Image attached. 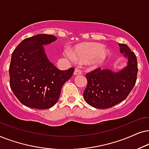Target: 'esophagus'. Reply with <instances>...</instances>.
Instances as JSON below:
<instances>
[{
	"label": "esophagus",
	"instance_id": "obj_1",
	"mask_svg": "<svg viewBox=\"0 0 149 149\" xmlns=\"http://www.w3.org/2000/svg\"><path fill=\"white\" fill-rule=\"evenodd\" d=\"M74 75H80V74H82V71L81 70H80V69H79L78 68H76V69H75V71H74Z\"/></svg>",
	"mask_w": 149,
	"mask_h": 149
}]
</instances>
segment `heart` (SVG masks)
Returning a JSON list of instances; mask_svg holds the SVG:
<instances>
[{"label": "heart", "instance_id": "b5f03b06", "mask_svg": "<svg viewBox=\"0 0 149 149\" xmlns=\"http://www.w3.org/2000/svg\"><path fill=\"white\" fill-rule=\"evenodd\" d=\"M109 54V52L102 45L98 43H84L77 45L73 52L67 51L66 55L71 61L77 58L81 61H87L89 66L95 68L104 62Z\"/></svg>", "mask_w": 149, "mask_h": 149}]
</instances>
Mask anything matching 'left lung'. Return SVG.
Returning <instances> with one entry per match:
<instances>
[{"mask_svg":"<svg viewBox=\"0 0 149 149\" xmlns=\"http://www.w3.org/2000/svg\"><path fill=\"white\" fill-rule=\"evenodd\" d=\"M120 52L127 58V65L118 72L110 69H95L87 73V86L84 99L95 108L106 109L114 106L125 100L136 84L138 63L134 52L128 45L118 43Z\"/></svg>","mask_w":149,"mask_h":149,"instance_id":"obj_1","label":"left lung"}]
</instances>
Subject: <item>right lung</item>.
I'll use <instances>...</instances> for the list:
<instances>
[{"instance_id":"right-lung-1","label":"right lung","mask_w":149,"mask_h":149,"mask_svg":"<svg viewBox=\"0 0 149 149\" xmlns=\"http://www.w3.org/2000/svg\"><path fill=\"white\" fill-rule=\"evenodd\" d=\"M52 35L39 34L22 41L13 52L9 84L23 105L36 109L51 108L58 102L63 84L74 68L62 71L47 58L43 45L56 41Z\"/></svg>"}]
</instances>
